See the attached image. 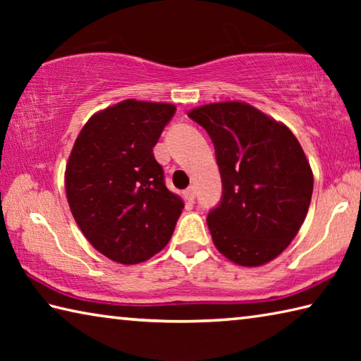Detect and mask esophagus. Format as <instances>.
I'll return each mask as SVG.
<instances>
[{"instance_id":"obj_1","label":"esophagus","mask_w":361,"mask_h":361,"mask_svg":"<svg viewBox=\"0 0 361 361\" xmlns=\"http://www.w3.org/2000/svg\"><path fill=\"white\" fill-rule=\"evenodd\" d=\"M185 195H186V199L189 200V202H194V199H195V189H194V186H189L186 191H185Z\"/></svg>"}]
</instances>
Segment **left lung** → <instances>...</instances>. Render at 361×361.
Segmentation results:
<instances>
[{
	"mask_svg": "<svg viewBox=\"0 0 361 361\" xmlns=\"http://www.w3.org/2000/svg\"><path fill=\"white\" fill-rule=\"evenodd\" d=\"M189 118L215 146L223 194L207 215L215 247L239 266L266 264L295 239L314 175L288 127L240 102L212 103Z\"/></svg>",
	"mask_w": 361,
	"mask_h": 361,
	"instance_id": "obj_1",
	"label": "left lung"
}]
</instances>
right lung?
<instances>
[{"label":"right lung","instance_id":"obj_1","mask_svg":"<svg viewBox=\"0 0 361 361\" xmlns=\"http://www.w3.org/2000/svg\"><path fill=\"white\" fill-rule=\"evenodd\" d=\"M176 108L124 100L94 114L66 164V199L94 248L121 264L167 245L185 204L170 192L154 148Z\"/></svg>","mask_w":361,"mask_h":361}]
</instances>
